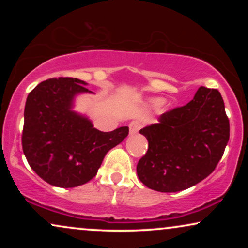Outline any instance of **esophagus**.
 <instances>
[{
  "instance_id": "obj_1",
  "label": "esophagus",
  "mask_w": 248,
  "mask_h": 248,
  "mask_svg": "<svg viewBox=\"0 0 248 248\" xmlns=\"http://www.w3.org/2000/svg\"><path fill=\"white\" fill-rule=\"evenodd\" d=\"M141 122L139 120H133L132 122L129 124V134L130 135H134V134H136L140 130L141 128Z\"/></svg>"
}]
</instances>
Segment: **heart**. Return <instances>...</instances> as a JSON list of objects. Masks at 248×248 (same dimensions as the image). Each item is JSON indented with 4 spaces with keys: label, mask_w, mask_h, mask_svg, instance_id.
I'll return each mask as SVG.
<instances>
[{
    "label": "heart",
    "mask_w": 248,
    "mask_h": 248,
    "mask_svg": "<svg viewBox=\"0 0 248 248\" xmlns=\"http://www.w3.org/2000/svg\"><path fill=\"white\" fill-rule=\"evenodd\" d=\"M153 104L157 106V105H161L162 104V100H161V99H155V100H153Z\"/></svg>",
    "instance_id": "b5f03b06"
}]
</instances>
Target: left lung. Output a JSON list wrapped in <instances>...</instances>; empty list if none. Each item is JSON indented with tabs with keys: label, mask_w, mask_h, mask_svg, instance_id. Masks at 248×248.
I'll list each match as a JSON object with an SVG mask.
<instances>
[{
	"label": "left lung",
	"mask_w": 248,
	"mask_h": 248,
	"mask_svg": "<svg viewBox=\"0 0 248 248\" xmlns=\"http://www.w3.org/2000/svg\"><path fill=\"white\" fill-rule=\"evenodd\" d=\"M148 150L136 171L149 189L177 192L203 181L217 167L230 139L224 100L215 88L199 87L190 102L163 113L140 130Z\"/></svg>",
	"instance_id": "obj_1"
}]
</instances>
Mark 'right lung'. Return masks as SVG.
Instances as JSON below:
<instances>
[{"label":"right lung","instance_id":"obj_1","mask_svg":"<svg viewBox=\"0 0 248 248\" xmlns=\"http://www.w3.org/2000/svg\"><path fill=\"white\" fill-rule=\"evenodd\" d=\"M70 77L42 81L24 108L22 148L31 169L51 186H82L98 172L108 150L124 141L128 127L100 132L87 118L71 110L75 95L91 92Z\"/></svg>","mask_w":248,"mask_h":248}]
</instances>
